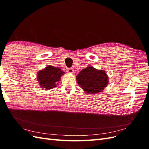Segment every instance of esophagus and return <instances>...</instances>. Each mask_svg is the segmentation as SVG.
Wrapping results in <instances>:
<instances>
[{"label": "esophagus", "mask_w": 149, "mask_h": 149, "mask_svg": "<svg viewBox=\"0 0 149 149\" xmlns=\"http://www.w3.org/2000/svg\"><path fill=\"white\" fill-rule=\"evenodd\" d=\"M66 71L69 73H73L74 72V70L73 68H69L66 69Z\"/></svg>", "instance_id": "34e87169"}]
</instances>
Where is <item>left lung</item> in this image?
<instances>
[{"label":"left lung","instance_id":"8db88e82","mask_svg":"<svg viewBox=\"0 0 149 149\" xmlns=\"http://www.w3.org/2000/svg\"><path fill=\"white\" fill-rule=\"evenodd\" d=\"M76 80L84 91L94 94L104 89L108 83V77L103 70H97L89 66L83 69L76 76Z\"/></svg>","mask_w":149,"mask_h":149}]
</instances>
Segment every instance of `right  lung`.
Wrapping results in <instances>:
<instances>
[{
    "mask_svg": "<svg viewBox=\"0 0 149 149\" xmlns=\"http://www.w3.org/2000/svg\"><path fill=\"white\" fill-rule=\"evenodd\" d=\"M65 72L59 68H56L49 65L38 72L37 79L40 85L42 88L48 90L56 86L58 81H60L61 76Z\"/></svg>",
    "mask_w": 149,
    "mask_h": 149,
    "instance_id": "obj_1",
    "label": "right lung"
}]
</instances>
